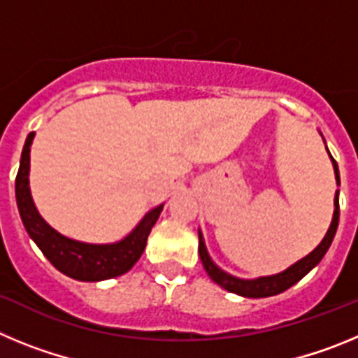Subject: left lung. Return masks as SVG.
<instances>
[{
  "instance_id": "obj_1",
  "label": "left lung",
  "mask_w": 358,
  "mask_h": 358,
  "mask_svg": "<svg viewBox=\"0 0 358 358\" xmlns=\"http://www.w3.org/2000/svg\"><path fill=\"white\" fill-rule=\"evenodd\" d=\"M324 141V138H322ZM327 143V141H324ZM328 156H330L331 164H334V172H335V181H337V186L341 185V177H339V166L335 163V159L331 157L330 150L327 147ZM337 226H339V189L335 192L334 199V217H331V224L328 227L327 235L321 240L317 248L314 251L306 255L305 258L297 260L296 264L290 265L289 268L281 271V273L273 274V276H260V278H252V280H243V278H236L233 274L226 273L224 268L218 267L213 260H211L210 252L206 249V242H204V236H202L201 229H199V256H201V262L206 268L208 276L220 285L222 289H226L227 292L238 294L242 297H268V296H276V294L285 292L287 289H290L292 285H296L297 281L305 278L306 274L322 260V256L327 255V251L330 249L331 242H334L335 231H337Z\"/></svg>"
}]
</instances>
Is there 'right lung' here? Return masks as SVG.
I'll return each mask as SVG.
<instances>
[{
    "instance_id": "obj_1",
    "label": "right lung",
    "mask_w": 358,
    "mask_h": 358,
    "mask_svg": "<svg viewBox=\"0 0 358 358\" xmlns=\"http://www.w3.org/2000/svg\"><path fill=\"white\" fill-rule=\"evenodd\" d=\"M36 132L24 141L15 177V201L23 226L50 264L66 276L78 281H103L122 276L134 267L143 255L147 238L157 222L164 204L152 208L127 236L113 243H87L68 238L53 229L37 211L30 192V147Z\"/></svg>"
}]
</instances>
